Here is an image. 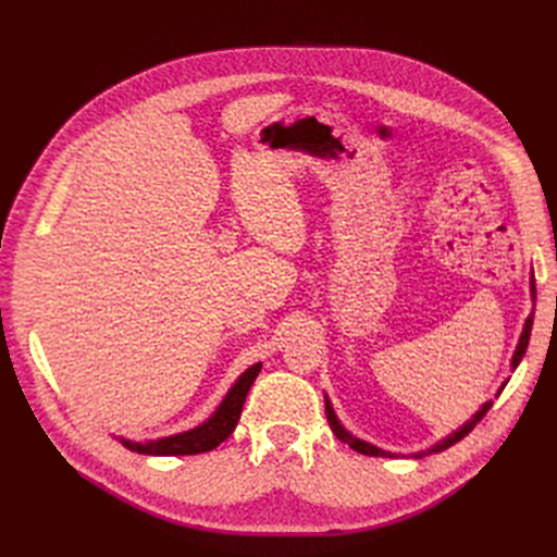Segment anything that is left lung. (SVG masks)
Segmentation results:
<instances>
[{"label": "left lung", "instance_id": "left-lung-1", "mask_svg": "<svg viewBox=\"0 0 557 557\" xmlns=\"http://www.w3.org/2000/svg\"><path fill=\"white\" fill-rule=\"evenodd\" d=\"M530 295H532V301L536 299V288H534V272L530 274ZM532 320H534V311L528 315V320H525V325H522V332H520V339H518V344H516V350H513V358H511V372L513 369L520 364V360H522V356H525V350H528V344H530V332H532ZM507 385V383H504ZM502 385V387H504ZM499 387V391H502ZM493 407V401H485L483 407L471 416L467 423H462L458 430H453L450 434H446L444 440H440L436 444H432L430 448H425V450H418V453H411L413 458H423V455H430V453H442V450H446L448 446H453V444H458L460 440H465V436L476 428V423L479 420L487 413V409ZM325 413H327V423H330V428H332V432L336 434V440L339 442H344V444H348L352 450H358V453H364V455H374V458H395V453H391V450H383V448H379V446H374V444H369V442H364V440H360V436H356V434H350L344 425H342V420H339V416L334 413V407H332V401H330V397L325 395Z\"/></svg>", "mask_w": 557, "mask_h": 557}]
</instances>
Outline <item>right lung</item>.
<instances>
[{
	"label": "right lung",
	"mask_w": 557,
	"mask_h": 557,
	"mask_svg": "<svg viewBox=\"0 0 557 557\" xmlns=\"http://www.w3.org/2000/svg\"><path fill=\"white\" fill-rule=\"evenodd\" d=\"M262 362L250 364L246 372L232 383L227 395L223 401L218 404L215 411L205 420V423L195 425L193 430L176 432L170 436H158V440H146V442H134L125 440V436H115L125 448L141 453V455H197V453H207L213 450L215 446H221L227 436L234 432L239 423V416L244 409L246 395L250 391L252 381L260 374Z\"/></svg>",
	"instance_id": "right-lung-1"
}]
</instances>
